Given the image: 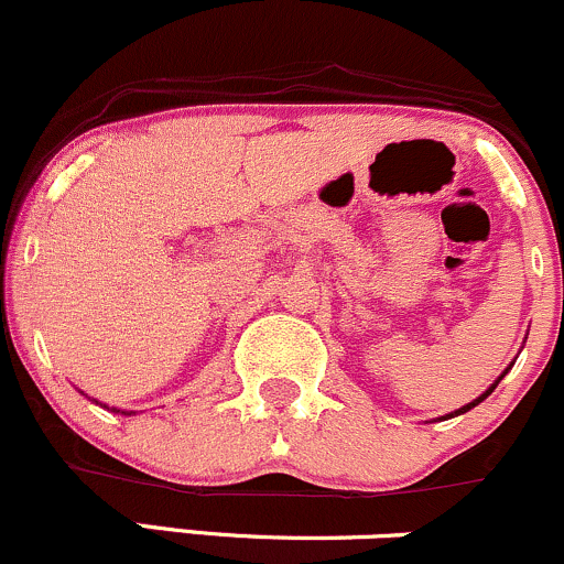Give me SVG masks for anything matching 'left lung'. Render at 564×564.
<instances>
[{
    "label": "left lung",
    "mask_w": 564,
    "mask_h": 564,
    "mask_svg": "<svg viewBox=\"0 0 564 564\" xmlns=\"http://www.w3.org/2000/svg\"><path fill=\"white\" fill-rule=\"evenodd\" d=\"M509 369H511V367H509ZM509 369H506V372H503V375H500V377H498V380H495V382H492V386H490V388H487V391H485V393H481V395H479V399H474V401H471V404H466V406H460V410H455V412H449V414H447V417H455V414H463V412H468V410H474V406H476V404H481V401H485V399H487V395H490V393H492V391H495V388H498V382H500V380H503V377H506V375H509Z\"/></svg>",
    "instance_id": "left-lung-1"
}]
</instances>
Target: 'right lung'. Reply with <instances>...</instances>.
<instances>
[{"label": "right lung", "instance_id": "obj_1", "mask_svg": "<svg viewBox=\"0 0 564 564\" xmlns=\"http://www.w3.org/2000/svg\"><path fill=\"white\" fill-rule=\"evenodd\" d=\"M96 404H98V401H96ZM115 412H120V410H115ZM128 414H133V412H128Z\"/></svg>", "mask_w": 564, "mask_h": 564}]
</instances>
